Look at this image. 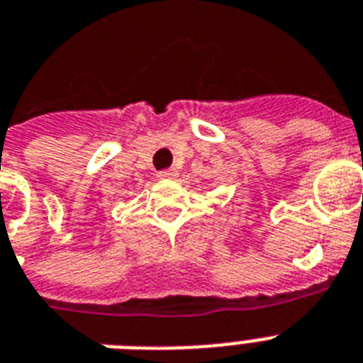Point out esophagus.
<instances>
[{
	"label": "esophagus",
	"mask_w": 363,
	"mask_h": 363,
	"mask_svg": "<svg viewBox=\"0 0 363 363\" xmlns=\"http://www.w3.org/2000/svg\"><path fill=\"white\" fill-rule=\"evenodd\" d=\"M158 177L160 179H173L175 177V169H162V172H158Z\"/></svg>",
	"instance_id": "1"
}]
</instances>
